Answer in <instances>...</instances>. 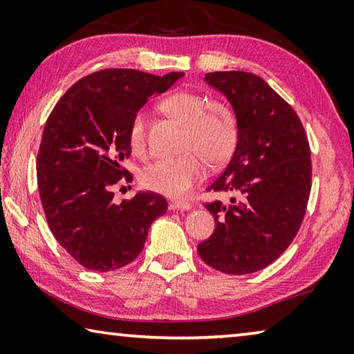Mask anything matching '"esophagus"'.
I'll use <instances>...</instances> for the list:
<instances>
[{
    "label": "esophagus",
    "mask_w": 354,
    "mask_h": 354,
    "mask_svg": "<svg viewBox=\"0 0 354 354\" xmlns=\"http://www.w3.org/2000/svg\"><path fill=\"white\" fill-rule=\"evenodd\" d=\"M170 209H173V211H189V209H192V205L187 201H173Z\"/></svg>",
    "instance_id": "1"
}]
</instances>
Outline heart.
Segmentation results:
<instances>
[{
    "mask_svg": "<svg viewBox=\"0 0 354 354\" xmlns=\"http://www.w3.org/2000/svg\"><path fill=\"white\" fill-rule=\"evenodd\" d=\"M167 115L185 127L179 158L159 159L140 173V183L156 194L179 198L205 178V158L212 167L223 165L234 153L239 139V123L234 111L225 103L209 100L206 95L178 91L162 104ZM129 147L134 154H145V115L137 112L129 124Z\"/></svg>",
    "mask_w": 354,
    "mask_h": 354,
    "instance_id": "1",
    "label": "heart"
}]
</instances>
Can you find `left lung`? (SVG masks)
<instances>
[{"label": "left lung", "instance_id": "8db88e82", "mask_svg": "<svg viewBox=\"0 0 354 354\" xmlns=\"http://www.w3.org/2000/svg\"><path fill=\"white\" fill-rule=\"evenodd\" d=\"M205 82L225 95L239 123L236 151L207 190L237 198L207 203L215 230L198 254L218 272L254 273L278 259L301 226L313 179L309 142L297 112L262 77L214 71Z\"/></svg>", "mask_w": 354, "mask_h": 354}]
</instances>
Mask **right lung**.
<instances>
[{"instance_id": "1", "label": "right lung", "mask_w": 354, "mask_h": 354, "mask_svg": "<svg viewBox=\"0 0 354 354\" xmlns=\"http://www.w3.org/2000/svg\"><path fill=\"white\" fill-rule=\"evenodd\" d=\"M184 73L154 76L133 68H106L75 82L48 117L37 154V185L48 226L61 247L95 272L128 266L142 253L167 200L137 192L120 205L113 189L133 175L129 124L149 97Z\"/></svg>"}]
</instances>
